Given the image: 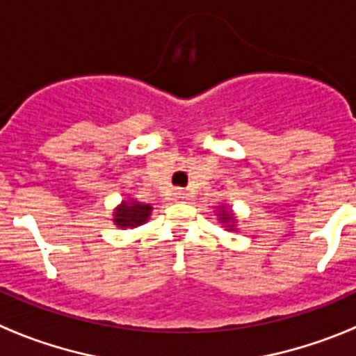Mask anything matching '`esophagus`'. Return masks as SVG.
<instances>
[{
  "label": "esophagus",
  "instance_id": "obj_1",
  "mask_svg": "<svg viewBox=\"0 0 356 356\" xmlns=\"http://www.w3.org/2000/svg\"><path fill=\"white\" fill-rule=\"evenodd\" d=\"M175 194H176V197H178V200H185V197H187V194L181 193V191H178V193H175Z\"/></svg>",
  "mask_w": 356,
  "mask_h": 356
}]
</instances>
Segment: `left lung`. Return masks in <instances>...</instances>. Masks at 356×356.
Wrapping results in <instances>:
<instances>
[{
  "instance_id": "1",
  "label": "left lung",
  "mask_w": 356,
  "mask_h": 356,
  "mask_svg": "<svg viewBox=\"0 0 356 356\" xmlns=\"http://www.w3.org/2000/svg\"><path fill=\"white\" fill-rule=\"evenodd\" d=\"M219 221H222L225 225H228V229H234L235 217L232 216L228 210H225V207H221V210H219Z\"/></svg>"
}]
</instances>
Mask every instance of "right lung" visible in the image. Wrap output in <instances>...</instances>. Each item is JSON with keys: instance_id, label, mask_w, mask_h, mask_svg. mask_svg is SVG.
Returning <instances> with one entry per match:
<instances>
[{"instance_id": "add662e5", "label": "right lung", "mask_w": 356, "mask_h": 356, "mask_svg": "<svg viewBox=\"0 0 356 356\" xmlns=\"http://www.w3.org/2000/svg\"><path fill=\"white\" fill-rule=\"evenodd\" d=\"M153 207L140 201H122L114 210V222L119 228H137L149 219Z\"/></svg>"}]
</instances>
